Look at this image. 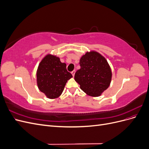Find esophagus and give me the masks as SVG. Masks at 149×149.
Here are the masks:
<instances>
[{"mask_svg":"<svg viewBox=\"0 0 149 149\" xmlns=\"http://www.w3.org/2000/svg\"><path fill=\"white\" fill-rule=\"evenodd\" d=\"M75 73H76V71L75 70H73V71L71 72V74H72V75H73V76H74V74H75Z\"/></svg>","mask_w":149,"mask_h":149,"instance_id":"1","label":"esophagus"}]
</instances>
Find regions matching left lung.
Listing matches in <instances>:
<instances>
[{
	"mask_svg": "<svg viewBox=\"0 0 149 149\" xmlns=\"http://www.w3.org/2000/svg\"><path fill=\"white\" fill-rule=\"evenodd\" d=\"M81 68L76 72L74 80L88 95L97 97L109 88L112 71L106 58L95 51L86 52L79 60Z\"/></svg>",
	"mask_w": 149,
	"mask_h": 149,
	"instance_id": "1",
	"label": "left lung"
}]
</instances>
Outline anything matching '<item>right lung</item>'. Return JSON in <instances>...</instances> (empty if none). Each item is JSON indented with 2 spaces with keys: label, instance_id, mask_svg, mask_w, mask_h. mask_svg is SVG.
Returning a JSON list of instances; mask_svg holds the SVG:
<instances>
[{
  "label": "right lung",
  "instance_id": "add662e5",
  "mask_svg": "<svg viewBox=\"0 0 149 149\" xmlns=\"http://www.w3.org/2000/svg\"><path fill=\"white\" fill-rule=\"evenodd\" d=\"M73 77L66 65L60 58L48 54L40 63L37 71L39 90L49 99H55L63 93L68 80Z\"/></svg>",
  "mask_w": 149,
  "mask_h": 149
}]
</instances>
